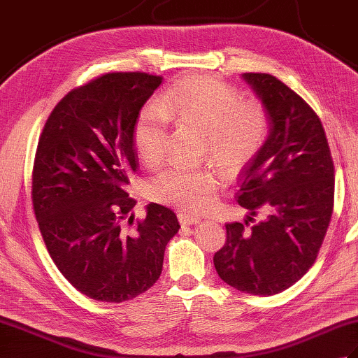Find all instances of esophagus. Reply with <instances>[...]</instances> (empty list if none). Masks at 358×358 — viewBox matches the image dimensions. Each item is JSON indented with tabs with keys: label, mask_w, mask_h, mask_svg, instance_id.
Instances as JSON below:
<instances>
[{
	"label": "esophagus",
	"mask_w": 358,
	"mask_h": 358,
	"mask_svg": "<svg viewBox=\"0 0 358 358\" xmlns=\"http://www.w3.org/2000/svg\"><path fill=\"white\" fill-rule=\"evenodd\" d=\"M178 222H180L181 226H192V224L200 223V217L186 214V212H180V214H178Z\"/></svg>",
	"instance_id": "esophagus-1"
}]
</instances>
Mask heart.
Segmentation results:
<instances>
[{
    "mask_svg": "<svg viewBox=\"0 0 358 358\" xmlns=\"http://www.w3.org/2000/svg\"><path fill=\"white\" fill-rule=\"evenodd\" d=\"M191 126L206 134L204 148L227 172H237L254 162L271 131L268 109L210 75H194L166 90L164 100L146 104L132 129L140 158L149 166L164 159L169 146V124ZM212 164H173L158 172L148 185L149 199L186 212L209 208L220 186Z\"/></svg>",
    "mask_w": 358,
    "mask_h": 358,
    "instance_id": "b5f03b06",
    "label": "heart"
}]
</instances>
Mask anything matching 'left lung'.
Returning <instances> with one entry per match:
<instances>
[{"mask_svg":"<svg viewBox=\"0 0 358 358\" xmlns=\"http://www.w3.org/2000/svg\"><path fill=\"white\" fill-rule=\"evenodd\" d=\"M271 118L263 150L243 169L237 201L252 227L227 223L214 255L220 278L241 292L273 295L291 287L314 264L334 209V162L314 109L269 73L243 75Z\"/></svg>","mask_w":358,"mask_h":358,"instance_id":"obj_1","label":"left lung"}]
</instances>
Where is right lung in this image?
Wrapping results in <instances>:
<instances>
[{"label": "right lung", "mask_w": 358, "mask_h": 358, "mask_svg": "<svg viewBox=\"0 0 358 358\" xmlns=\"http://www.w3.org/2000/svg\"><path fill=\"white\" fill-rule=\"evenodd\" d=\"M162 85L146 72H109L72 89L45 121L32 171V204L49 255L90 299L132 300L159 278L177 215L150 203L134 223L132 129Z\"/></svg>", "instance_id": "right-lung-1"}]
</instances>
